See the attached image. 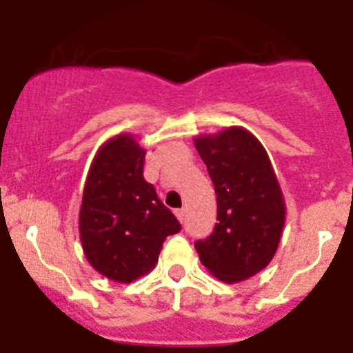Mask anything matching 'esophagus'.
Listing matches in <instances>:
<instances>
[{
  "label": "esophagus",
  "mask_w": 353,
  "mask_h": 353,
  "mask_svg": "<svg viewBox=\"0 0 353 353\" xmlns=\"http://www.w3.org/2000/svg\"><path fill=\"white\" fill-rule=\"evenodd\" d=\"M174 215L179 217L180 223H183V219H185V210H183V208H179V210H174Z\"/></svg>",
  "instance_id": "esophagus-1"
}]
</instances>
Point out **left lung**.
Segmentation results:
<instances>
[{
    "instance_id": "8db88e82",
    "label": "left lung",
    "mask_w": 353,
    "mask_h": 353,
    "mask_svg": "<svg viewBox=\"0 0 353 353\" xmlns=\"http://www.w3.org/2000/svg\"><path fill=\"white\" fill-rule=\"evenodd\" d=\"M194 145L217 196L214 232L194 248L217 279L244 281L277 251L286 214L281 187L261 143L242 127L199 136Z\"/></svg>"
}]
</instances>
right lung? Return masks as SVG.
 I'll use <instances>...</instances> for the list:
<instances>
[{
    "instance_id": "1",
    "label": "right lung",
    "mask_w": 353,
    "mask_h": 353,
    "mask_svg": "<svg viewBox=\"0 0 353 353\" xmlns=\"http://www.w3.org/2000/svg\"><path fill=\"white\" fill-rule=\"evenodd\" d=\"M145 155L130 134H120L99 148L84 183L83 251L97 272L117 283L148 274L162 242L182 228L143 176Z\"/></svg>"
}]
</instances>
